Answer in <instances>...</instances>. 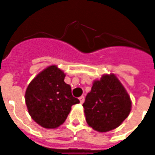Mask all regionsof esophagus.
<instances>
[{
	"label": "esophagus",
	"instance_id": "1",
	"mask_svg": "<svg viewBox=\"0 0 155 155\" xmlns=\"http://www.w3.org/2000/svg\"><path fill=\"white\" fill-rule=\"evenodd\" d=\"M79 99H80L81 104H83L84 102V96H81V97H80V98H79Z\"/></svg>",
	"mask_w": 155,
	"mask_h": 155
}]
</instances>
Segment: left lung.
<instances>
[{
  "label": "left lung",
  "instance_id": "8db88e82",
  "mask_svg": "<svg viewBox=\"0 0 155 155\" xmlns=\"http://www.w3.org/2000/svg\"><path fill=\"white\" fill-rule=\"evenodd\" d=\"M88 125L99 132H107L122 123L130 114L131 101L115 74H104L94 81L83 104Z\"/></svg>",
  "mask_w": 155,
  "mask_h": 155
}]
</instances>
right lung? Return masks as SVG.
I'll return each instance as SVG.
<instances>
[{
	"label": "right lung",
	"mask_w": 155,
	"mask_h": 155,
	"mask_svg": "<svg viewBox=\"0 0 155 155\" xmlns=\"http://www.w3.org/2000/svg\"><path fill=\"white\" fill-rule=\"evenodd\" d=\"M65 76L57 66H50L40 72L26 89L25 103L29 115L47 129L63 124L72 105L80 103L72 96L71 87L64 82Z\"/></svg>",
	"instance_id": "right-lung-1"
}]
</instances>
